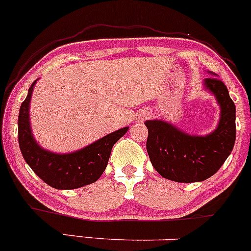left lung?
<instances>
[{
    "label": "left lung",
    "mask_w": 251,
    "mask_h": 251,
    "mask_svg": "<svg viewBox=\"0 0 251 251\" xmlns=\"http://www.w3.org/2000/svg\"><path fill=\"white\" fill-rule=\"evenodd\" d=\"M221 105L213 133L191 136L162 121H146L147 151L160 176L178 182H197L212 176L232 151L236 140V106L225 84L217 77L204 80Z\"/></svg>",
    "instance_id": "obj_1"
}]
</instances>
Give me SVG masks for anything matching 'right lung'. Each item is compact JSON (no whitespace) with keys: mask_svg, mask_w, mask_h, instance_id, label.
Listing matches in <instances>:
<instances>
[{"mask_svg":"<svg viewBox=\"0 0 251 251\" xmlns=\"http://www.w3.org/2000/svg\"><path fill=\"white\" fill-rule=\"evenodd\" d=\"M35 83L36 80L30 85L19 112V146L25 161L42 181L58 190H73L97 181L108 165L112 146L128 131V126L75 153L55 154L45 151L35 142L30 130L28 110Z\"/></svg>","mask_w":251,"mask_h":251,"instance_id":"1","label":"right lung"}]
</instances>
